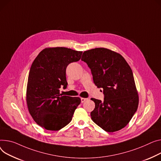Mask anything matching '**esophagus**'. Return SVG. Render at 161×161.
Masks as SVG:
<instances>
[{
	"label": "esophagus",
	"instance_id": "esophagus-1",
	"mask_svg": "<svg viewBox=\"0 0 161 161\" xmlns=\"http://www.w3.org/2000/svg\"><path fill=\"white\" fill-rule=\"evenodd\" d=\"M87 100H88V98H81V103H83V102H85V101H87Z\"/></svg>",
	"mask_w": 161,
	"mask_h": 161
}]
</instances>
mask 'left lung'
I'll return each instance as SVG.
<instances>
[{
    "instance_id": "obj_1",
    "label": "left lung",
    "mask_w": 161,
    "mask_h": 161,
    "mask_svg": "<svg viewBox=\"0 0 161 161\" xmlns=\"http://www.w3.org/2000/svg\"><path fill=\"white\" fill-rule=\"evenodd\" d=\"M81 60L91 70L94 84L102 88L104 100L91 98L92 121L107 132L125 127L137 110L138 96L132 70L119 53L96 48L83 53Z\"/></svg>"
}]
</instances>
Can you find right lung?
<instances>
[{"instance_id": "1", "label": "right lung", "mask_w": 161, "mask_h": 161, "mask_svg": "<svg viewBox=\"0 0 161 161\" xmlns=\"http://www.w3.org/2000/svg\"><path fill=\"white\" fill-rule=\"evenodd\" d=\"M82 52L65 47L47 48L32 63L26 103L34 121L47 130L58 131L69 124L81 103L79 97L63 96L59 89L67 87V67L79 61Z\"/></svg>"}]
</instances>
